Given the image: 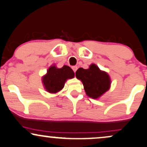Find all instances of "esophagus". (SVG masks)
Returning <instances> with one entry per match:
<instances>
[{"label": "esophagus", "instance_id": "obj_1", "mask_svg": "<svg viewBox=\"0 0 147 147\" xmlns=\"http://www.w3.org/2000/svg\"><path fill=\"white\" fill-rule=\"evenodd\" d=\"M72 70H73L74 72H75L76 71H77V66H72Z\"/></svg>", "mask_w": 147, "mask_h": 147}]
</instances>
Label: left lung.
Instances as JSON below:
<instances>
[{
  "label": "left lung",
  "instance_id": "left-lung-1",
  "mask_svg": "<svg viewBox=\"0 0 147 147\" xmlns=\"http://www.w3.org/2000/svg\"><path fill=\"white\" fill-rule=\"evenodd\" d=\"M75 75L83 82L86 93L91 98H98L109 89L110 86L109 75L99 70L94 64L88 69L79 68L76 71Z\"/></svg>",
  "mask_w": 147,
  "mask_h": 147
}]
</instances>
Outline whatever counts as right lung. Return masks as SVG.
Segmentation results:
<instances>
[{
	"mask_svg": "<svg viewBox=\"0 0 147 147\" xmlns=\"http://www.w3.org/2000/svg\"><path fill=\"white\" fill-rule=\"evenodd\" d=\"M74 77L75 73L69 66L64 65L61 68H58L52 66L49 68L46 75L43 77V83L47 91L55 93L64 87L66 79Z\"/></svg>",
	"mask_w": 147,
	"mask_h": 147,
	"instance_id": "obj_1",
	"label": "right lung"
}]
</instances>
